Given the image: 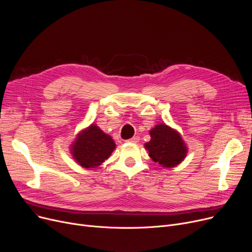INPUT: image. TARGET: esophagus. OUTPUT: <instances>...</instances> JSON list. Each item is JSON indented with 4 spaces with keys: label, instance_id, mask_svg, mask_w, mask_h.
I'll return each instance as SVG.
<instances>
[{
    "label": "esophagus",
    "instance_id": "obj_1",
    "mask_svg": "<svg viewBox=\"0 0 252 252\" xmlns=\"http://www.w3.org/2000/svg\"><path fill=\"white\" fill-rule=\"evenodd\" d=\"M139 137L138 136H135V137H133V138H130V139H128V140H126L127 142H130V143H138L139 142Z\"/></svg>",
    "mask_w": 252,
    "mask_h": 252
}]
</instances>
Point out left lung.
<instances>
[{
  "instance_id": "1",
  "label": "left lung",
  "mask_w": 252,
  "mask_h": 252,
  "mask_svg": "<svg viewBox=\"0 0 252 252\" xmlns=\"http://www.w3.org/2000/svg\"><path fill=\"white\" fill-rule=\"evenodd\" d=\"M150 136L151 140L145 147L154 162L163 167H173L183 161L187 147L178 131L160 124L150 130Z\"/></svg>"
}]
</instances>
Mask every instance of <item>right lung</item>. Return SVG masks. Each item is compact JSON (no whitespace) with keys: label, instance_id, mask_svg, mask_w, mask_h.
<instances>
[{"label":"right lung","instance_id":"right-lung-1","mask_svg":"<svg viewBox=\"0 0 252 252\" xmlns=\"http://www.w3.org/2000/svg\"><path fill=\"white\" fill-rule=\"evenodd\" d=\"M115 148L113 139L92 125L78 134L71 149L77 163L86 168H94L103 163Z\"/></svg>","mask_w":252,"mask_h":252}]
</instances>
